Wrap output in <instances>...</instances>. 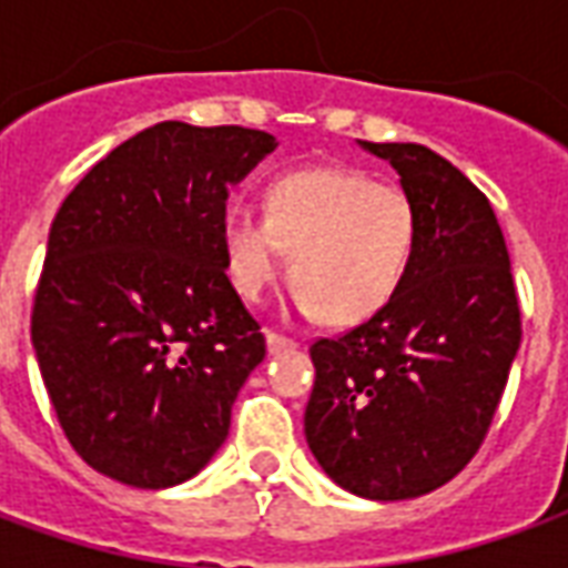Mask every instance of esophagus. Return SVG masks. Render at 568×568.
Listing matches in <instances>:
<instances>
[{
	"mask_svg": "<svg viewBox=\"0 0 568 568\" xmlns=\"http://www.w3.org/2000/svg\"><path fill=\"white\" fill-rule=\"evenodd\" d=\"M295 341H288L283 334L267 332V349H271V353H285V349H295Z\"/></svg>",
	"mask_w": 568,
	"mask_h": 568,
	"instance_id": "34e87169",
	"label": "esophagus"
}]
</instances>
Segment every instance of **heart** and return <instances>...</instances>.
<instances>
[{
  "label": "heart",
  "mask_w": 568,
  "mask_h": 568,
  "mask_svg": "<svg viewBox=\"0 0 568 568\" xmlns=\"http://www.w3.org/2000/svg\"><path fill=\"white\" fill-rule=\"evenodd\" d=\"M417 234V203L402 185L344 166L301 170L264 191V219L224 215V271L236 295L261 301L285 252L297 304L332 325H356L398 295Z\"/></svg>",
  "instance_id": "obj_1"
}]
</instances>
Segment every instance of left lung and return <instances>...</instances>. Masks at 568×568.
Listing matches in <instances>:
<instances>
[{
    "mask_svg": "<svg viewBox=\"0 0 568 568\" xmlns=\"http://www.w3.org/2000/svg\"><path fill=\"white\" fill-rule=\"evenodd\" d=\"M358 145L393 163L417 203V248L377 316L310 346L304 435L353 496L417 499L484 444L520 349V307L489 200L426 145Z\"/></svg>",
    "mask_w": 568,
    "mask_h": 568,
    "instance_id": "8db88e82",
    "label": "left lung"
}]
</instances>
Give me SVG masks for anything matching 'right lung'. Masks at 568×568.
Masks as SVG:
<instances>
[{
    "instance_id": "right-lung-1",
    "label": "right lung",
    "mask_w": 568,
    "mask_h": 568,
    "mask_svg": "<svg viewBox=\"0 0 568 568\" xmlns=\"http://www.w3.org/2000/svg\"><path fill=\"white\" fill-rule=\"evenodd\" d=\"M273 149L264 130L163 121L93 163L57 212L32 346L100 475L175 487L227 438L264 334L224 273V206Z\"/></svg>"
}]
</instances>
